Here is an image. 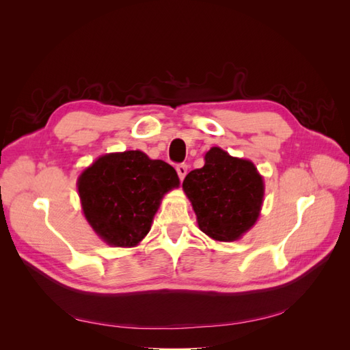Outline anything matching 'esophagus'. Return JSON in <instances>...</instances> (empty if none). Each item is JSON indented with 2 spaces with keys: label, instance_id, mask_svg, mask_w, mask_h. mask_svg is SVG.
<instances>
[{
  "label": "esophagus",
  "instance_id": "esophagus-1",
  "mask_svg": "<svg viewBox=\"0 0 350 350\" xmlns=\"http://www.w3.org/2000/svg\"><path fill=\"white\" fill-rule=\"evenodd\" d=\"M176 172H178V176H179V179H183L185 178V175H187V172H188V165H185V163H179V165H176Z\"/></svg>",
  "mask_w": 350,
  "mask_h": 350
}]
</instances>
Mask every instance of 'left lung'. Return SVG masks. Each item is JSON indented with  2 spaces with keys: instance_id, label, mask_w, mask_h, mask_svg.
<instances>
[{
  "instance_id": "8db88e82",
  "label": "left lung",
  "mask_w": 350,
  "mask_h": 350,
  "mask_svg": "<svg viewBox=\"0 0 350 350\" xmlns=\"http://www.w3.org/2000/svg\"><path fill=\"white\" fill-rule=\"evenodd\" d=\"M201 232L215 241L239 239L256 224L264 197L262 176L247 159L211 147L204 166L189 172L183 183Z\"/></svg>"
}]
</instances>
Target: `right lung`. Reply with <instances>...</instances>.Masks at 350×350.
<instances>
[{
  "mask_svg": "<svg viewBox=\"0 0 350 350\" xmlns=\"http://www.w3.org/2000/svg\"><path fill=\"white\" fill-rule=\"evenodd\" d=\"M179 187L176 171L140 150L96 159L79 176L81 208L89 225L112 247H135L149 234L162 197Z\"/></svg>",
  "mask_w": 350,
  "mask_h": 350,
  "instance_id": "obj_1",
  "label": "right lung"
}]
</instances>
